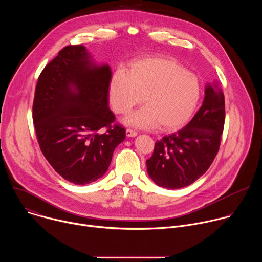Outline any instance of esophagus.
I'll use <instances>...</instances> for the list:
<instances>
[{
	"instance_id": "1",
	"label": "esophagus",
	"mask_w": 262,
	"mask_h": 262,
	"mask_svg": "<svg viewBox=\"0 0 262 262\" xmlns=\"http://www.w3.org/2000/svg\"><path fill=\"white\" fill-rule=\"evenodd\" d=\"M125 134H126L127 137H136V136L138 135L137 132H135V130L130 129V128H127V129L125 130Z\"/></svg>"
}]
</instances>
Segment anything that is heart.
I'll return each mask as SVG.
<instances>
[{"label":"heart","instance_id":"obj_1","mask_svg":"<svg viewBox=\"0 0 262 262\" xmlns=\"http://www.w3.org/2000/svg\"><path fill=\"white\" fill-rule=\"evenodd\" d=\"M196 74L173 59L145 57L133 61L127 73L118 70L108 83V99L118 114H126L142 101L145 106L127 115L123 122L137 128L162 130L181 127L193 115L200 98Z\"/></svg>","mask_w":262,"mask_h":262}]
</instances>
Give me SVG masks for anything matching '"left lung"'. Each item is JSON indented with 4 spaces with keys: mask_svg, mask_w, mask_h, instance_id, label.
Instances as JSON below:
<instances>
[{
    "mask_svg": "<svg viewBox=\"0 0 262 262\" xmlns=\"http://www.w3.org/2000/svg\"><path fill=\"white\" fill-rule=\"evenodd\" d=\"M204 99L193 119L177 133L157 141L147 173L169 190L188 186L212 164L225 122V99L217 82L205 86Z\"/></svg>",
    "mask_w": 262,
    "mask_h": 262,
    "instance_id": "8db88e82",
    "label": "left lung"
}]
</instances>
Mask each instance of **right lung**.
Listing matches in <instances>:
<instances>
[{"label": "right lung", "instance_id": "obj_1", "mask_svg": "<svg viewBox=\"0 0 262 262\" xmlns=\"http://www.w3.org/2000/svg\"><path fill=\"white\" fill-rule=\"evenodd\" d=\"M107 64L84 46L61 50L42 70L33 102V122L45 158L64 179L88 184L108 169L125 129L108 108ZM106 127L101 133L100 129Z\"/></svg>", "mask_w": 262, "mask_h": 262}]
</instances>
